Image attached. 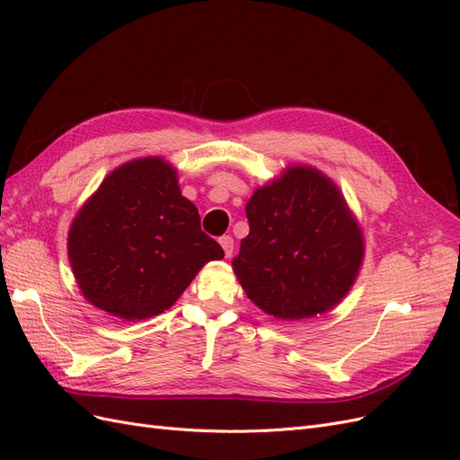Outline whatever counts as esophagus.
Masks as SVG:
<instances>
[{"label":"esophagus","instance_id":"1","mask_svg":"<svg viewBox=\"0 0 460 460\" xmlns=\"http://www.w3.org/2000/svg\"><path fill=\"white\" fill-rule=\"evenodd\" d=\"M220 245H222V249H225V255H226V257H232V253H234V240H232V235H222V238H220Z\"/></svg>","mask_w":460,"mask_h":460}]
</instances>
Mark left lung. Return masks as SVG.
I'll list each match as a JSON object with an SVG mask.
<instances>
[{"label": "left lung", "mask_w": 460, "mask_h": 460, "mask_svg": "<svg viewBox=\"0 0 460 460\" xmlns=\"http://www.w3.org/2000/svg\"><path fill=\"white\" fill-rule=\"evenodd\" d=\"M249 234L235 276L259 309L282 320L338 305L365 257L363 232L340 188L313 166H289L245 205Z\"/></svg>", "instance_id": "8db88e82"}]
</instances>
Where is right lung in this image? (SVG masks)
I'll return each mask as SVG.
<instances>
[{
    "instance_id": "add662e5",
    "label": "right lung",
    "mask_w": 460,
    "mask_h": 460,
    "mask_svg": "<svg viewBox=\"0 0 460 460\" xmlns=\"http://www.w3.org/2000/svg\"><path fill=\"white\" fill-rule=\"evenodd\" d=\"M225 257L198 207L161 157L119 166L68 230V261L84 297L109 314L144 320L172 307L208 261Z\"/></svg>"
}]
</instances>
